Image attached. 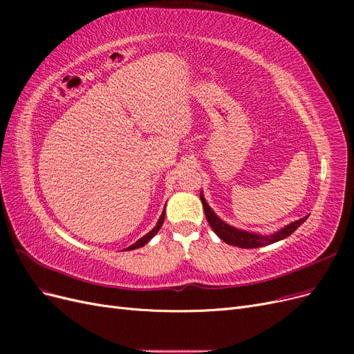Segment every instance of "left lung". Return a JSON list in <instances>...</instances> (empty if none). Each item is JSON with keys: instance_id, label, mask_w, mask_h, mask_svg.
<instances>
[{"instance_id": "left-lung-1", "label": "left lung", "mask_w": 354, "mask_h": 354, "mask_svg": "<svg viewBox=\"0 0 354 354\" xmlns=\"http://www.w3.org/2000/svg\"><path fill=\"white\" fill-rule=\"evenodd\" d=\"M201 201H202L203 211H205V217H207V221L209 223L211 229L216 232V234L221 241H224L229 245L239 246V248H259V246L270 245L277 241H282V239L288 238L291 233H294L307 220V217H303L291 224H288V226H285L279 232H276L273 234H267V236H261V234L250 233V232L239 230V229H234V227L229 226V224L220 220L216 214H214V211L209 208V205L202 194H201Z\"/></svg>"}]
</instances>
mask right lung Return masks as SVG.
<instances>
[{
  "label": "right lung",
  "mask_w": 354,
  "mask_h": 354,
  "mask_svg": "<svg viewBox=\"0 0 354 354\" xmlns=\"http://www.w3.org/2000/svg\"><path fill=\"white\" fill-rule=\"evenodd\" d=\"M164 218H165V209L162 211V214H160V217H159V220H158V223H156V226L149 232L147 234H145L143 238H140L138 239L136 243H133L131 246H128L127 248V251H131V250H136V248H140V246H143V245H146L149 241H151L155 234L159 232V229H160V226H162V223H164Z\"/></svg>",
  "instance_id": "right-lung-1"
}]
</instances>
